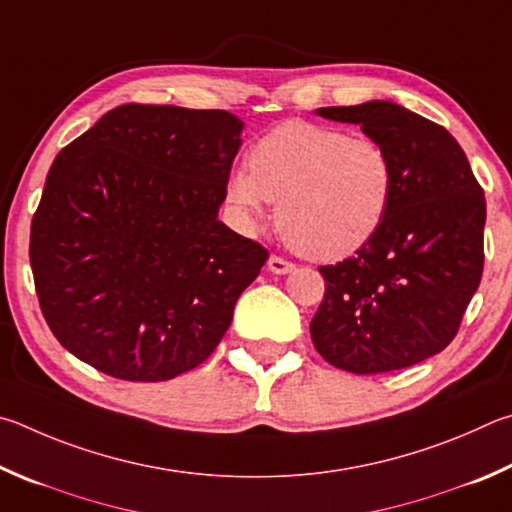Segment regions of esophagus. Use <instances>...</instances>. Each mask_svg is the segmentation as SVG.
<instances>
[{
  "label": "esophagus",
  "instance_id": "esophagus-1",
  "mask_svg": "<svg viewBox=\"0 0 512 512\" xmlns=\"http://www.w3.org/2000/svg\"><path fill=\"white\" fill-rule=\"evenodd\" d=\"M267 267H270V272H274V274H288L294 270V263L285 261V258H281V256H270Z\"/></svg>",
  "mask_w": 512,
  "mask_h": 512
}]
</instances>
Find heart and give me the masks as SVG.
I'll use <instances>...</instances> for the list:
<instances>
[{
    "label": "heart",
    "instance_id": "heart-1",
    "mask_svg": "<svg viewBox=\"0 0 512 512\" xmlns=\"http://www.w3.org/2000/svg\"><path fill=\"white\" fill-rule=\"evenodd\" d=\"M393 197L389 152L369 137L288 121L249 148L247 170L227 179V200L245 222L276 206L285 242L317 261L362 249L387 218Z\"/></svg>",
    "mask_w": 512,
    "mask_h": 512
}]
</instances>
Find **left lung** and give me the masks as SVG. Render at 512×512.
<instances>
[{
	"instance_id": "1",
	"label": "left lung",
	"mask_w": 512,
	"mask_h": 512,
	"mask_svg": "<svg viewBox=\"0 0 512 512\" xmlns=\"http://www.w3.org/2000/svg\"><path fill=\"white\" fill-rule=\"evenodd\" d=\"M362 125L389 152L393 197L380 231L353 258L324 265L312 344L337 369L414 366L452 342L483 274L486 197L443 125L391 101L319 107Z\"/></svg>"
}]
</instances>
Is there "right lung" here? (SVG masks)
I'll return each mask as SVG.
<instances>
[{"label":"right lung","instance_id":"add662e5","mask_svg":"<svg viewBox=\"0 0 512 512\" xmlns=\"http://www.w3.org/2000/svg\"><path fill=\"white\" fill-rule=\"evenodd\" d=\"M240 130L224 110L128 103L58 152L29 256L42 315L71 355L161 382L215 351L270 256L218 220Z\"/></svg>","mask_w":512,"mask_h":512}]
</instances>
